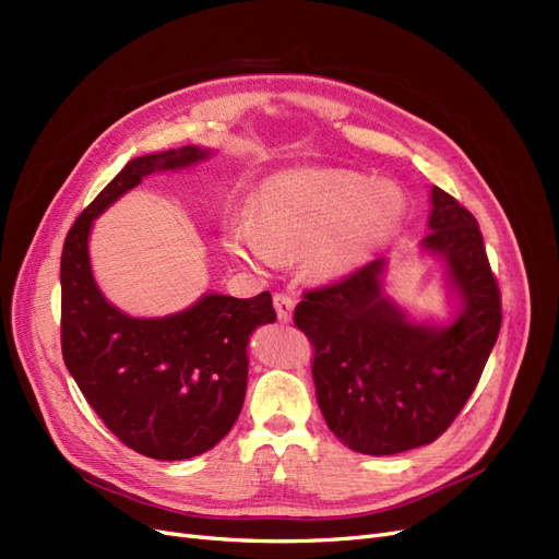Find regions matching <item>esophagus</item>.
Segmentation results:
<instances>
[{"label": "esophagus", "mask_w": 559, "mask_h": 559, "mask_svg": "<svg viewBox=\"0 0 559 559\" xmlns=\"http://www.w3.org/2000/svg\"><path fill=\"white\" fill-rule=\"evenodd\" d=\"M273 302H275L277 319H280L282 323H286L288 319H292V314H294V307H296V300H294V298H288V296H284V294H275Z\"/></svg>", "instance_id": "1"}]
</instances>
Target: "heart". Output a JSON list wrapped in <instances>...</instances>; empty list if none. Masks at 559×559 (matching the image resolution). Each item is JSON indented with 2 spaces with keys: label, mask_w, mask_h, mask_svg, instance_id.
<instances>
[{
  "label": "heart",
  "mask_w": 559,
  "mask_h": 559,
  "mask_svg": "<svg viewBox=\"0 0 559 559\" xmlns=\"http://www.w3.org/2000/svg\"><path fill=\"white\" fill-rule=\"evenodd\" d=\"M404 217V197L391 182L349 170L284 168L265 178L249 217L226 226V249L252 265L307 254L317 277L346 280L368 263Z\"/></svg>",
  "instance_id": "b5f03b06"
}]
</instances>
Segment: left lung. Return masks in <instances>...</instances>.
I'll list each match as a JSON object with an SVG mask.
<instances>
[{
  "instance_id": "obj_1",
  "label": "left lung",
  "mask_w": 559,
  "mask_h": 559,
  "mask_svg": "<svg viewBox=\"0 0 559 559\" xmlns=\"http://www.w3.org/2000/svg\"><path fill=\"white\" fill-rule=\"evenodd\" d=\"M420 254L444 267L447 323L414 319L383 280L389 257L307 292L294 321L314 344L312 377L331 432L356 453L393 455L432 444L465 407L502 325V300L469 210L430 189Z\"/></svg>"
}]
</instances>
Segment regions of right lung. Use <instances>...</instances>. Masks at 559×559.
<instances>
[{
    "instance_id": "obj_1",
    "label": "right lung",
    "mask_w": 559,
    "mask_h": 559,
    "mask_svg": "<svg viewBox=\"0 0 559 559\" xmlns=\"http://www.w3.org/2000/svg\"><path fill=\"white\" fill-rule=\"evenodd\" d=\"M213 157L185 145L129 159L73 222L62 249V356L90 407L136 453L185 460L228 435L247 393V344L275 323L273 296L207 292L166 317H129L92 275L94 219L152 173L182 170Z\"/></svg>"
}]
</instances>
